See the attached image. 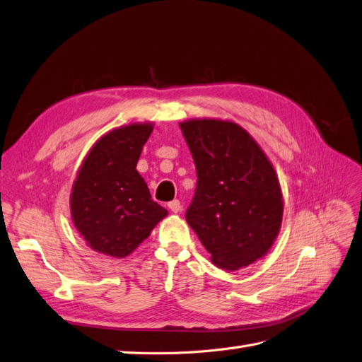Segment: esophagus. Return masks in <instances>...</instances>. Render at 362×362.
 Listing matches in <instances>:
<instances>
[{"instance_id":"34e87169","label":"esophagus","mask_w":362,"mask_h":362,"mask_svg":"<svg viewBox=\"0 0 362 362\" xmlns=\"http://www.w3.org/2000/svg\"><path fill=\"white\" fill-rule=\"evenodd\" d=\"M168 208L173 214H179L182 211V203L179 200H173L168 203Z\"/></svg>"}]
</instances>
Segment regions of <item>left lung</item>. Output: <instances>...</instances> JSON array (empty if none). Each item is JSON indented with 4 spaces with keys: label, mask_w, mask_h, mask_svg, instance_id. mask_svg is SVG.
Masks as SVG:
<instances>
[{
    "label": "left lung",
    "mask_w": 362,
    "mask_h": 362,
    "mask_svg": "<svg viewBox=\"0 0 362 362\" xmlns=\"http://www.w3.org/2000/svg\"><path fill=\"white\" fill-rule=\"evenodd\" d=\"M179 126L199 179L185 215L191 229L223 270L261 259L281 230L284 215L272 162L235 122L203 118Z\"/></svg>",
    "instance_id": "obj_1"
}]
</instances>
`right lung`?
<instances>
[{
  "label": "right lung",
  "instance_id": "right-lung-1",
  "mask_svg": "<svg viewBox=\"0 0 362 362\" xmlns=\"http://www.w3.org/2000/svg\"><path fill=\"white\" fill-rule=\"evenodd\" d=\"M151 122L122 126L101 136L72 185L71 216L86 244L98 253L126 257L168 211L151 200L136 171Z\"/></svg>",
  "mask_w": 362,
  "mask_h": 362
}]
</instances>
